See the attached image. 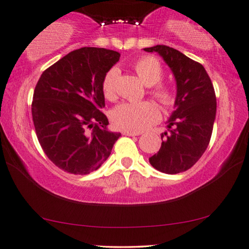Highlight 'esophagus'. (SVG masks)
<instances>
[{
  "instance_id": "obj_1",
  "label": "esophagus",
  "mask_w": 249,
  "mask_h": 249,
  "mask_svg": "<svg viewBox=\"0 0 249 249\" xmlns=\"http://www.w3.org/2000/svg\"><path fill=\"white\" fill-rule=\"evenodd\" d=\"M122 135H124V136H130V137H133V136H139V133H138V132H130V131H124V132H122Z\"/></svg>"
}]
</instances>
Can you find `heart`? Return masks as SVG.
<instances>
[{
  "label": "heart",
  "instance_id": "obj_1",
  "mask_svg": "<svg viewBox=\"0 0 249 249\" xmlns=\"http://www.w3.org/2000/svg\"><path fill=\"white\" fill-rule=\"evenodd\" d=\"M135 70L146 86H154L150 93L159 101L163 108H170L175 103L174 91L160 85L163 70L161 64L154 56H142L135 62ZM119 74L117 68L107 71L102 79L103 95L109 100L116 98V81ZM160 113L155 103L149 101L124 102L112 110L111 119L117 128L124 131L139 132L150 127L159 120Z\"/></svg>",
  "mask_w": 249,
  "mask_h": 249
}]
</instances>
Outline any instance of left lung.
I'll use <instances>...</instances> for the list:
<instances>
[{"label": "left lung", "mask_w": 249, "mask_h": 249, "mask_svg": "<svg viewBox=\"0 0 249 249\" xmlns=\"http://www.w3.org/2000/svg\"><path fill=\"white\" fill-rule=\"evenodd\" d=\"M157 52L171 69L177 83L175 111L167 121L169 132L159 151L149 158L155 169L175 175L188 170L207 149L216 118V94L205 68L167 45L143 49Z\"/></svg>", "instance_id": "left-lung-1"}]
</instances>
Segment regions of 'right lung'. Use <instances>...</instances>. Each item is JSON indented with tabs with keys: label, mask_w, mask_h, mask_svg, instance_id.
<instances>
[{
	"label": "right lung",
	"mask_w": 249,
	"mask_h": 249,
	"mask_svg": "<svg viewBox=\"0 0 249 249\" xmlns=\"http://www.w3.org/2000/svg\"><path fill=\"white\" fill-rule=\"evenodd\" d=\"M120 53L81 48L41 74L33 93L32 118L48 158L67 173L88 175L108 159L121 136L107 129L102 79Z\"/></svg>",
	"instance_id": "add662e5"
}]
</instances>
